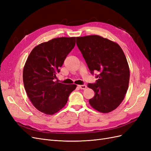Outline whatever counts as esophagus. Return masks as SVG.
I'll list each match as a JSON object with an SVG mask.
<instances>
[{"mask_svg": "<svg viewBox=\"0 0 151 151\" xmlns=\"http://www.w3.org/2000/svg\"><path fill=\"white\" fill-rule=\"evenodd\" d=\"M78 86H79V88L81 89H86L87 88V86L86 85H79Z\"/></svg>", "mask_w": 151, "mask_h": 151, "instance_id": "esophagus-1", "label": "esophagus"}]
</instances>
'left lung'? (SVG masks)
<instances>
[{"label":"left lung","mask_w":151,"mask_h":151,"mask_svg":"<svg viewBox=\"0 0 151 151\" xmlns=\"http://www.w3.org/2000/svg\"><path fill=\"white\" fill-rule=\"evenodd\" d=\"M76 44L91 72H99L96 83L88 85L94 91L90 105L103 113L113 111L129 88L130 69L124 52L118 43L98 35L77 37Z\"/></svg>","instance_id":"8db88e82"}]
</instances>
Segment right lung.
Here are the masks:
<instances>
[{"label":"right lung","instance_id":"add662e5","mask_svg":"<svg viewBox=\"0 0 151 151\" xmlns=\"http://www.w3.org/2000/svg\"><path fill=\"white\" fill-rule=\"evenodd\" d=\"M76 37L54 38L36 46L23 68V83L33 106L46 115H53L65 106L76 84L55 81L67 55L74 48Z\"/></svg>","mask_w":151,"mask_h":151}]
</instances>
